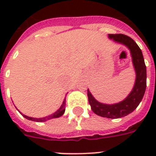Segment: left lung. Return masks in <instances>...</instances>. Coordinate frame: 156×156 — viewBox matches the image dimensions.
Returning <instances> with one entry per match:
<instances>
[{
	"label": "left lung",
	"mask_w": 156,
	"mask_h": 156,
	"mask_svg": "<svg viewBox=\"0 0 156 156\" xmlns=\"http://www.w3.org/2000/svg\"><path fill=\"white\" fill-rule=\"evenodd\" d=\"M108 38L125 45L129 50L136 73L135 83L128 96L116 104H106L99 102L91 95L89 89H87V96L91 110L96 115L107 118L117 119L127 116L134 111L143 100L147 87V68L143 52L134 40L122 34H109Z\"/></svg>",
	"instance_id": "8db88e82"
}]
</instances>
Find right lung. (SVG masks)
<instances>
[{"label": "right lung", "mask_w": 156, "mask_h": 156, "mask_svg": "<svg viewBox=\"0 0 156 156\" xmlns=\"http://www.w3.org/2000/svg\"><path fill=\"white\" fill-rule=\"evenodd\" d=\"M66 111V99L64 100L63 103L61 104V106L60 107V108L57 110L56 112H55L54 113L51 114L49 116H44V117H41V118H34V117H30V116H27L24 115V114H22L25 118H27V120H30V121H37V122H44V121H46L48 120H50V119L52 118H57V117H60L64 114Z\"/></svg>", "instance_id": "right-lung-1"}]
</instances>
